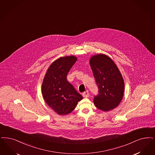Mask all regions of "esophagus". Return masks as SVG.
Here are the masks:
<instances>
[{"label":"esophagus","instance_id":"34e87169","mask_svg":"<svg viewBox=\"0 0 155 155\" xmlns=\"http://www.w3.org/2000/svg\"><path fill=\"white\" fill-rule=\"evenodd\" d=\"M82 96H83V97H85V98L88 97H89V92H88V91H86V92H84L83 94H82Z\"/></svg>","mask_w":155,"mask_h":155}]
</instances>
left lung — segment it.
Returning a JSON list of instances; mask_svg holds the SVG:
<instances>
[{"label": "left lung", "mask_w": 155, "mask_h": 155, "mask_svg": "<svg viewBox=\"0 0 155 155\" xmlns=\"http://www.w3.org/2000/svg\"><path fill=\"white\" fill-rule=\"evenodd\" d=\"M89 64L99 89L94 104L101 111H111L118 107L123 98V77L115 62L104 54L92 56Z\"/></svg>", "instance_id": "obj_1"}]
</instances>
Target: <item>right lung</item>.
Returning a JSON list of instances; mask_svg holds the SVG:
<instances>
[{
    "mask_svg": "<svg viewBox=\"0 0 155 155\" xmlns=\"http://www.w3.org/2000/svg\"><path fill=\"white\" fill-rule=\"evenodd\" d=\"M77 60L75 56L61 57L48 68L41 86V93L46 104L59 115H65L74 110L83 99L66 77Z\"/></svg>",
    "mask_w": 155,
    "mask_h": 155,
    "instance_id": "obj_1",
    "label": "right lung"
}]
</instances>
